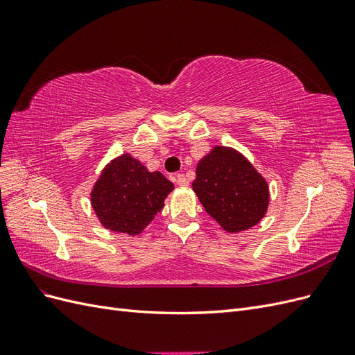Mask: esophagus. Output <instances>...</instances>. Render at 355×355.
Instances as JSON below:
<instances>
[{
  "label": "esophagus",
  "instance_id": "obj_1",
  "mask_svg": "<svg viewBox=\"0 0 355 355\" xmlns=\"http://www.w3.org/2000/svg\"><path fill=\"white\" fill-rule=\"evenodd\" d=\"M176 184L179 185V187H188V179L185 178V175H182V173H179V175H176Z\"/></svg>",
  "mask_w": 355,
  "mask_h": 355
}]
</instances>
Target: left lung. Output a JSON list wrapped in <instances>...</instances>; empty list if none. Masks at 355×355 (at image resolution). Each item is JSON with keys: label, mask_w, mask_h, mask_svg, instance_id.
<instances>
[{"label": "left lung", "mask_w": 355, "mask_h": 355, "mask_svg": "<svg viewBox=\"0 0 355 355\" xmlns=\"http://www.w3.org/2000/svg\"><path fill=\"white\" fill-rule=\"evenodd\" d=\"M192 189L202 207L227 232H241L265 216L270 192L266 180L244 155L214 146L197 164Z\"/></svg>", "instance_id": "1"}]
</instances>
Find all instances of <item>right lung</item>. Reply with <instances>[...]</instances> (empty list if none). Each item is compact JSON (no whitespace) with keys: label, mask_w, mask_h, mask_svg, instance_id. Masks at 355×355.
I'll return each mask as SVG.
<instances>
[{"label":"right lung","mask_w":355,"mask_h":355,"mask_svg":"<svg viewBox=\"0 0 355 355\" xmlns=\"http://www.w3.org/2000/svg\"><path fill=\"white\" fill-rule=\"evenodd\" d=\"M175 185L159 171H148L130 154L112 159L92 191V206L106 230L141 234Z\"/></svg>","instance_id":"obj_1"}]
</instances>
